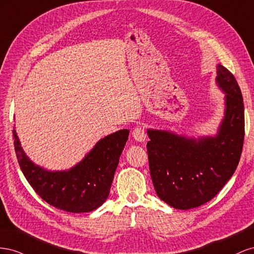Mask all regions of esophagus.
I'll return each instance as SVG.
<instances>
[{
  "mask_svg": "<svg viewBox=\"0 0 254 254\" xmlns=\"http://www.w3.org/2000/svg\"><path fill=\"white\" fill-rule=\"evenodd\" d=\"M132 135L134 137V139L136 141H139V142H143L144 140H146V137H147V134H146V132H144V129L140 127H135L133 129Z\"/></svg>",
  "mask_w": 254,
  "mask_h": 254,
  "instance_id": "obj_1",
  "label": "esophagus"
}]
</instances>
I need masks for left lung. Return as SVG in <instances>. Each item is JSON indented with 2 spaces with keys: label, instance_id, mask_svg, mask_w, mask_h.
Masks as SVG:
<instances>
[{
  "label": "left lung",
  "instance_id": "obj_1",
  "mask_svg": "<svg viewBox=\"0 0 254 254\" xmlns=\"http://www.w3.org/2000/svg\"><path fill=\"white\" fill-rule=\"evenodd\" d=\"M216 83L226 93L224 117L215 136L199 138L148 128L150 173L159 199L177 209L212 200L233 176L244 137V101L234 75L217 66Z\"/></svg>",
  "mask_w": 254,
  "mask_h": 254
}]
</instances>
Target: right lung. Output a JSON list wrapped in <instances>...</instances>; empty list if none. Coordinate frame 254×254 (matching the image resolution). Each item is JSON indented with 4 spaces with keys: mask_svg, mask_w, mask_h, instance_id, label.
I'll list each match as a JSON object with an SVG mask.
<instances>
[{
    "mask_svg": "<svg viewBox=\"0 0 254 254\" xmlns=\"http://www.w3.org/2000/svg\"><path fill=\"white\" fill-rule=\"evenodd\" d=\"M128 129L107 135L69 170L50 171L34 164L23 151L16 129L13 144L27 182L50 205L69 213H88L102 205L110 194Z\"/></svg>",
    "mask_w": 254,
    "mask_h": 254,
    "instance_id": "obj_1",
    "label": "right lung"
}]
</instances>
